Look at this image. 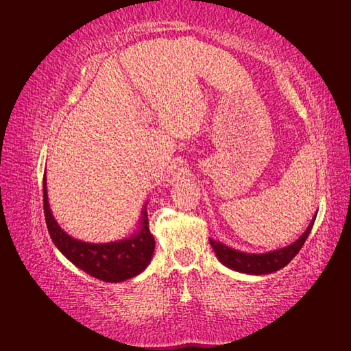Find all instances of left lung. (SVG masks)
<instances>
[{
	"instance_id": "obj_1",
	"label": "left lung",
	"mask_w": 351,
	"mask_h": 351,
	"mask_svg": "<svg viewBox=\"0 0 351 351\" xmlns=\"http://www.w3.org/2000/svg\"><path fill=\"white\" fill-rule=\"evenodd\" d=\"M314 221L315 217L312 219L303 235L299 237V240H295L293 244L287 245V247L267 253H245L230 249L226 244H221L219 241L210 240V243L215 252V256L219 258L223 265L232 268L235 271L247 274H268L280 270V268L291 263V259H293L303 247L304 241H306L308 235L311 234L312 226H314Z\"/></svg>"
}]
</instances>
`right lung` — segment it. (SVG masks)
Segmentation results:
<instances>
[{"instance_id":"right-lung-1","label":"right lung","mask_w":351,"mask_h":351,"mask_svg":"<svg viewBox=\"0 0 351 351\" xmlns=\"http://www.w3.org/2000/svg\"><path fill=\"white\" fill-rule=\"evenodd\" d=\"M43 211L52 241L73 265L104 282H123L140 274L149 265L155 250V240L149 230L147 213L143 210L140 229L125 240L93 244L75 240L58 226L48 204L47 176L43 178Z\"/></svg>"}]
</instances>
